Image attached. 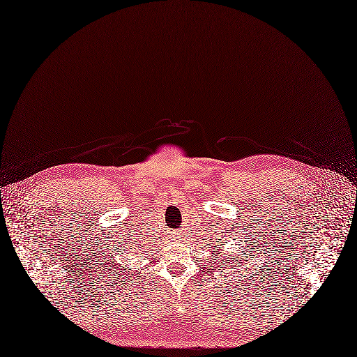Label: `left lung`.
Returning a JSON list of instances; mask_svg holds the SVG:
<instances>
[{
    "label": "left lung",
    "instance_id": "8db88e82",
    "mask_svg": "<svg viewBox=\"0 0 357 357\" xmlns=\"http://www.w3.org/2000/svg\"><path fill=\"white\" fill-rule=\"evenodd\" d=\"M236 263H238V261H236Z\"/></svg>",
    "mask_w": 357,
    "mask_h": 357
}]
</instances>
